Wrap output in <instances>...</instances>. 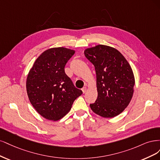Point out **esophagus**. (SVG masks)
Returning a JSON list of instances; mask_svg holds the SVG:
<instances>
[{
  "mask_svg": "<svg viewBox=\"0 0 160 160\" xmlns=\"http://www.w3.org/2000/svg\"><path fill=\"white\" fill-rule=\"evenodd\" d=\"M82 92H83V93L84 94V93H86V91H87V87H84L83 88H82Z\"/></svg>",
  "mask_w": 160,
  "mask_h": 160,
  "instance_id": "esophagus-1",
  "label": "esophagus"
}]
</instances>
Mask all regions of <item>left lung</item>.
Wrapping results in <instances>:
<instances>
[{"instance_id": "8db88e82", "label": "left lung", "mask_w": 160, "mask_h": 160, "mask_svg": "<svg viewBox=\"0 0 160 160\" xmlns=\"http://www.w3.org/2000/svg\"><path fill=\"white\" fill-rule=\"evenodd\" d=\"M94 64L98 98L90 104L96 114L105 118L119 115L130 104L135 78L132 67L122 54L112 46L98 44L84 50Z\"/></svg>"}]
</instances>
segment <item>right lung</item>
<instances>
[{"instance_id": "right-lung-1", "label": "right lung", "mask_w": 160, "mask_h": 160, "mask_svg": "<svg viewBox=\"0 0 160 160\" xmlns=\"http://www.w3.org/2000/svg\"><path fill=\"white\" fill-rule=\"evenodd\" d=\"M74 53V50L64 47L47 49L29 70L26 83L28 99L36 111L48 120L62 118L82 94L64 72Z\"/></svg>"}]
</instances>
